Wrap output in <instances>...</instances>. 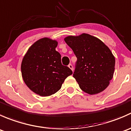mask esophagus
<instances>
[{
    "instance_id": "esophagus-1",
    "label": "esophagus",
    "mask_w": 131,
    "mask_h": 131,
    "mask_svg": "<svg viewBox=\"0 0 131 131\" xmlns=\"http://www.w3.org/2000/svg\"><path fill=\"white\" fill-rule=\"evenodd\" d=\"M68 67H69V68H70V69L72 70V71H73V66H72V64H68Z\"/></svg>"
}]
</instances>
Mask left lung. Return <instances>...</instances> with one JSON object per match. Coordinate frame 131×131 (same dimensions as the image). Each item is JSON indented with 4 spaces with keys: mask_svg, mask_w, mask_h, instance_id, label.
Wrapping results in <instances>:
<instances>
[{
    "mask_svg": "<svg viewBox=\"0 0 131 131\" xmlns=\"http://www.w3.org/2000/svg\"><path fill=\"white\" fill-rule=\"evenodd\" d=\"M64 40L77 58L73 77L80 89L91 95L103 91L113 78L115 64L108 46L88 34L68 36Z\"/></svg>",
    "mask_w": 131,
    "mask_h": 131,
    "instance_id": "8db88e82",
    "label": "left lung"
}]
</instances>
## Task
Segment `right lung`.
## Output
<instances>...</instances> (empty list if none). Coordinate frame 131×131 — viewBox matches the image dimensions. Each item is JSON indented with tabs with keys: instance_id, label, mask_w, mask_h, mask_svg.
<instances>
[{
	"instance_id": "right-lung-1",
	"label": "right lung",
	"mask_w": 131,
	"mask_h": 131,
	"mask_svg": "<svg viewBox=\"0 0 131 131\" xmlns=\"http://www.w3.org/2000/svg\"><path fill=\"white\" fill-rule=\"evenodd\" d=\"M57 46L56 40L42 38L29 47L22 60L21 70L25 84L40 96L56 93L72 74L70 68L61 64Z\"/></svg>"
}]
</instances>
